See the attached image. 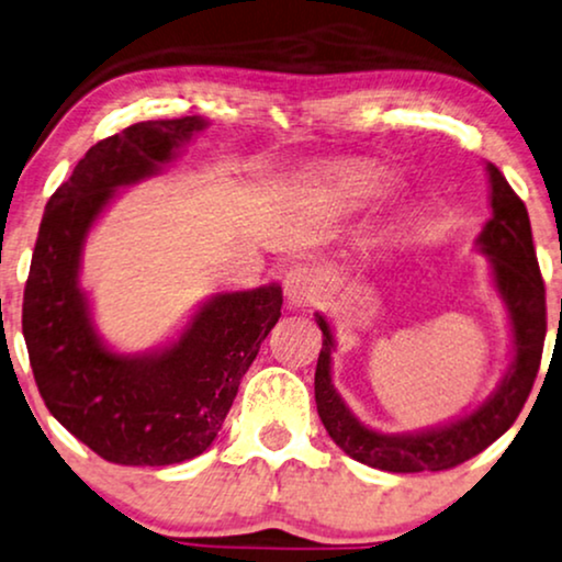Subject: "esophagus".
<instances>
[{
  "label": "esophagus",
  "instance_id": "34e87169",
  "mask_svg": "<svg viewBox=\"0 0 562 562\" xmlns=\"http://www.w3.org/2000/svg\"><path fill=\"white\" fill-rule=\"evenodd\" d=\"M285 295L288 301L297 305V308H308V305H316L318 297H322V282L314 269L308 267H293L285 274Z\"/></svg>",
  "mask_w": 562,
  "mask_h": 562
}]
</instances>
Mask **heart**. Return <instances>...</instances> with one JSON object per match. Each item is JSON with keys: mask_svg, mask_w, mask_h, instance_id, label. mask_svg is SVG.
<instances>
[{"mask_svg": "<svg viewBox=\"0 0 562 562\" xmlns=\"http://www.w3.org/2000/svg\"><path fill=\"white\" fill-rule=\"evenodd\" d=\"M342 199L350 207H360V204L373 202V199L383 196L389 191V179L381 173H355L342 183Z\"/></svg>", "mask_w": 562, "mask_h": 562, "instance_id": "b5f03b06", "label": "heart"}]
</instances>
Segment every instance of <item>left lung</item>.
<instances>
[{
    "instance_id": "8db88e82",
    "label": "left lung",
    "mask_w": 562,
    "mask_h": 562,
    "mask_svg": "<svg viewBox=\"0 0 562 562\" xmlns=\"http://www.w3.org/2000/svg\"><path fill=\"white\" fill-rule=\"evenodd\" d=\"M487 176L493 217L482 228L477 248L487 257L495 290L508 308L514 360L498 389L477 409L428 430L389 436V432L366 428L334 389L331 326L322 314H316V324L324 334L314 381L318 417L347 457L373 470L409 474L443 472L464 464L516 423L518 412L524 409V402L529 400L531 386H535L547 334V305L535 240H531L529 212L493 162H487Z\"/></svg>"
}]
</instances>
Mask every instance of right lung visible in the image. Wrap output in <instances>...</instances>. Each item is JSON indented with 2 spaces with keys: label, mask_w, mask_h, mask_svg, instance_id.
<instances>
[{
  "label": "right lung",
  "mask_w": 562,
  "mask_h": 562,
  "mask_svg": "<svg viewBox=\"0 0 562 562\" xmlns=\"http://www.w3.org/2000/svg\"><path fill=\"white\" fill-rule=\"evenodd\" d=\"M202 116L126 126L92 145L48 199L23 295L27 358L46 407L113 464L168 467L210 449L240 379L280 318L282 288L217 293L176 342L145 355L105 347L80 288L82 246L122 187L150 179L202 132Z\"/></svg>",
  "instance_id": "obj_1"
}]
</instances>
